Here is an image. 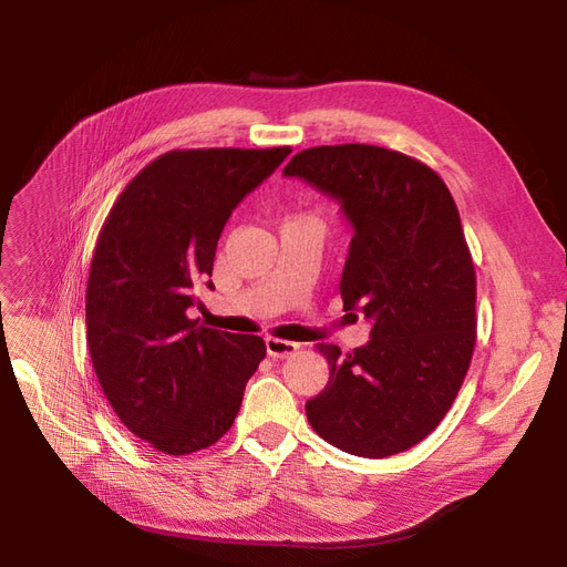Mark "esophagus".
<instances>
[{
	"label": "esophagus",
	"instance_id": "34e87169",
	"mask_svg": "<svg viewBox=\"0 0 567 567\" xmlns=\"http://www.w3.org/2000/svg\"><path fill=\"white\" fill-rule=\"evenodd\" d=\"M265 346H267L269 357H290V354H296L300 350L298 342L281 340V338H267Z\"/></svg>",
	"mask_w": 567,
	"mask_h": 567
}]
</instances>
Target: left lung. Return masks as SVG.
Instances as JSON below:
<instances>
[{
	"label": "left lung",
	"instance_id": "obj_1",
	"mask_svg": "<svg viewBox=\"0 0 567 567\" xmlns=\"http://www.w3.org/2000/svg\"><path fill=\"white\" fill-rule=\"evenodd\" d=\"M284 175L338 198L352 221L340 296L371 323L364 348L317 346L331 379L307 421L354 456L406 452L447 416L475 350V267L456 203L433 167L383 146L305 148Z\"/></svg>",
	"mask_w": 567,
	"mask_h": 567
}]
</instances>
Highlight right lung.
Instances as JSON below:
<instances>
[{
    "label": "right lung",
    "instance_id": "1",
    "mask_svg": "<svg viewBox=\"0 0 567 567\" xmlns=\"http://www.w3.org/2000/svg\"><path fill=\"white\" fill-rule=\"evenodd\" d=\"M290 146L182 148L148 163L99 231L87 281V346L96 379L130 433L163 454H192L225 435L267 348L188 319L213 286L231 210Z\"/></svg>",
    "mask_w": 567,
    "mask_h": 567
}]
</instances>
